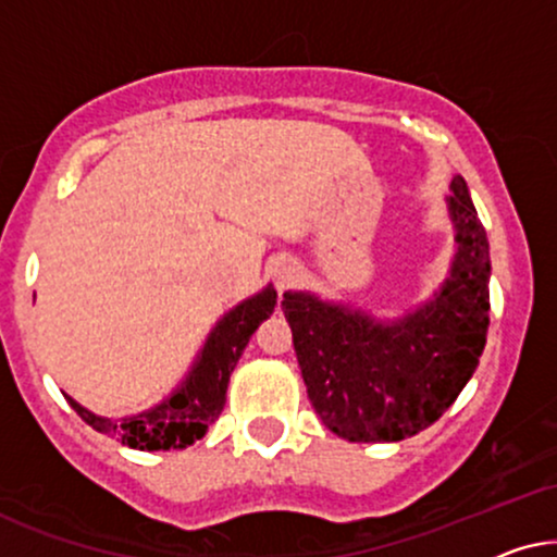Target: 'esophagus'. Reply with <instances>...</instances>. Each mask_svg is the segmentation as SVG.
Returning <instances> with one entry per match:
<instances>
[{
  "label": "esophagus",
  "instance_id": "obj_1",
  "mask_svg": "<svg viewBox=\"0 0 557 557\" xmlns=\"http://www.w3.org/2000/svg\"><path fill=\"white\" fill-rule=\"evenodd\" d=\"M298 267H295V262H280L277 267H274V285H277V290L283 293L287 290V287L295 285V280H298Z\"/></svg>",
  "mask_w": 557,
  "mask_h": 557
}]
</instances>
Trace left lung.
<instances>
[{
	"label": "left lung",
	"instance_id": "left-lung-1",
	"mask_svg": "<svg viewBox=\"0 0 557 557\" xmlns=\"http://www.w3.org/2000/svg\"><path fill=\"white\" fill-rule=\"evenodd\" d=\"M456 257L433 300L374 321L310 293H285L302 382L323 425L351 443H395L433 425L479 367L488 331V242L461 175L450 183Z\"/></svg>",
	"mask_w": 557,
	"mask_h": 557
}]
</instances>
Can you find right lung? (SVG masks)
I'll list each match as a JSON object with an SVG mask.
<instances>
[{"label": "right lung", "mask_w": 557, "mask_h": 557, "mask_svg": "<svg viewBox=\"0 0 557 557\" xmlns=\"http://www.w3.org/2000/svg\"><path fill=\"white\" fill-rule=\"evenodd\" d=\"M274 306H277V290L267 285L255 298L228 310L216 323V329L209 333L196 364L181 387L173 389V395L150 410L111 420L86 410L69 395L65 399L81 414V420L103 435L119 438L122 446L137 450L188 448L203 438L211 422L224 410L228 376H232L242 351L247 348L251 333L272 315Z\"/></svg>", "instance_id": "obj_1"}]
</instances>
